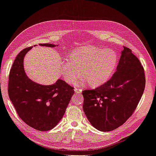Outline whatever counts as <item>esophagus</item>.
Masks as SVG:
<instances>
[{"label": "esophagus", "mask_w": 156, "mask_h": 156, "mask_svg": "<svg viewBox=\"0 0 156 156\" xmlns=\"http://www.w3.org/2000/svg\"><path fill=\"white\" fill-rule=\"evenodd\" d=\"M74 90H75V93H77V94H81V92H82V89H80V88H75V89H74Z\"/></svg>", "instance_id": "obj_1"}]
</instances>
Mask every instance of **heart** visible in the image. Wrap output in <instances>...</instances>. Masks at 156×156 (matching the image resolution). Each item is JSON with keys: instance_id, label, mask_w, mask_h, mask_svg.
I'll list each match as a JSON object with an SVG mask.
<instances>
[{"instance_id": "heart-1", "label": "heart", "mask_w": 156, "mask_h": 156, "mask_svg": "<svg viewBox=\"0 0 156 156\" xmlns=\"http://www.w3.org/2000/svg\"><path fill=\"white\" fill-rule=\"evenodd\" d=\"M118 61V56L111 49L85 46L79 48L70 54L69 59L63 61L62 75L65 81L73 83L79 75H82L79 83L88 82L91 87L103 85L110 78Z\"/></svg>"}]
</instances>
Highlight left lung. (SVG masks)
Listing matches in <instances>:
<instances>
[{
  "label": "left lung",
  "instance_id": "obj_1",
  "mask_svg": "<svg viewBox=\"0 0 156 156\" xmlns=\"http://www.w3.org/2000/svg\"><path fill=\"white\" fill-rule=\"evenodd\" d=\"M144 68L131 50L123 47L112 78L93 90L83 91V110L91 125L102 132L120 127L131 116L145 87Z\"/></svg>",
  "mask_w": 156,
  "mask_h": 156
}]
</instances>
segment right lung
<instances>
[{"label": "right lung", "instance_id": "1", "mask_svg": "<svg viewBox=\"0 0 156 156\" xmlns=\"http://www.w3.org/2000/svg\"><path fill=\"white\" fill-rule=\"evenodd\" d=\"M40 46L55 47L46 43ZM32 47L22 50L12 65L8 81V95L19 117L30 127L41 131L51 130L64 116L74 94L73 87L62 79L43 85L29 79L23 59Z\"/></svg>", "mask_w": 156, "mask_h": 156}]
</instances>
